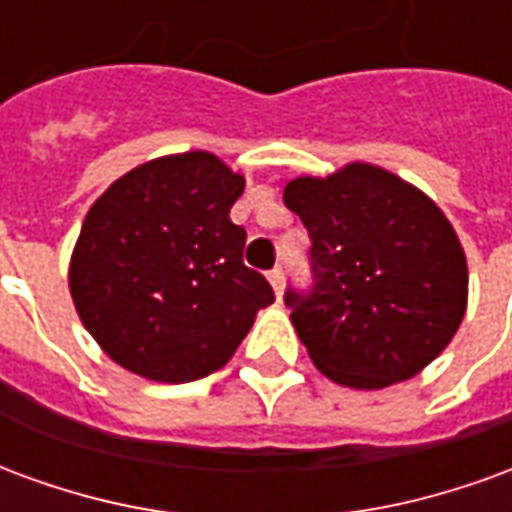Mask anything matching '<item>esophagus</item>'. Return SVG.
<instances>
[{"mask_svg":"<svg viewBox=\"0 0 512 512\" xmlns=\"http://www.w3.org/2000/svg\"><path fill=\"white\" fill-rule=\"evenodd\" d=\"M268 279H271V285H274V293L282 296V290H285V268H271V271H268Z\"/></svg>","mask_w":512,"mask_h":512,"instance_id":"obj_1","label":"esophagus"}]
</instances>
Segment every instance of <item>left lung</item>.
I'll return each instance as SVG.
<instances>
[{
  "label": "left lung",
  "instance_id": "left-lung-1",
  "mask_svg": "<svg viewBox=\"0 0 512 512\" xmlns=\"http://www.w3.org/2000/svg\"><path fill=\"white\" fill-rule=\"evenodd\" d=\"M285 205L310 235L307 288L285 290L290 321L323 376L381 389L430 365L466 312V257L444 213L370 164L296 178Z\"/></svg>",
  "mask_w": 512,
  "mask_h": 512
}]
</instances>
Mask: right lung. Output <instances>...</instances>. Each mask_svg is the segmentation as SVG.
<instances>
[{
    "mask_svg": "<svg viewBox=\"0 0 512 512\" xmlns=\"http://www.w3.org/2000/svg\"><path fill=\"white\" fill-rule=\"evenodd\" d=\"M244 178L211 153L147 161L95 200L71 260L79 318L117 365L186 384L230 362L274 301L230 222Z\"/></svg>",
    "mask_w": 512,
    "mask_h": 512,
    "instance_id": "add662e5",
    "label": "right lung"
}]
</instances>
